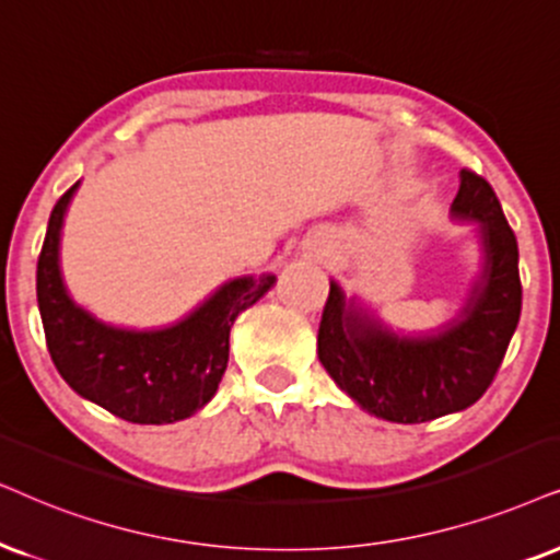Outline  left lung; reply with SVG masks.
<instances>
[{
	"instance_id": "1",
	"label": "left lung",
	"mask_w": 560,
	"mask_h": 560,
	"mask_svg": "<svg viewBox=\"0 0 560 560\" xmlns=\"http://www.w3.org/2000/svg\"><path fill=\"white\" fill-rule=\"evenodd\" d=\"M450 217L476 228L480 273L457 315L439 328L393 330L330 281L317 357L332 382L377 419L423 423L472 406L497 377L520 323V250L488 180L459 170Z\"/></svg>"
}]
</instances>
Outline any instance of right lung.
I'll use <instances>...</instances> for the list:
<instances>
[{
	"mask_svg": "<svg viewBox=\"0 0 560 560\" xmlns=\"http://www.w3.org/2000/svg\"><path fill=\"white\" fill-rule=\"evenodd\" d=\"M77 188L80 183L56 201L35 273L40 320L56 370L77 395L124 421L160 427L188 419L214 398L222 382L235 317L276 284V276L224 281L188 315L162 328L105 323L77 304L63 284L61 228Z\"/></svg>",
	"mask_w": 560,
	"mask_h": 560,
	"instance_id": "add662e5",
	"label": "right lung"
}]
</instances>
